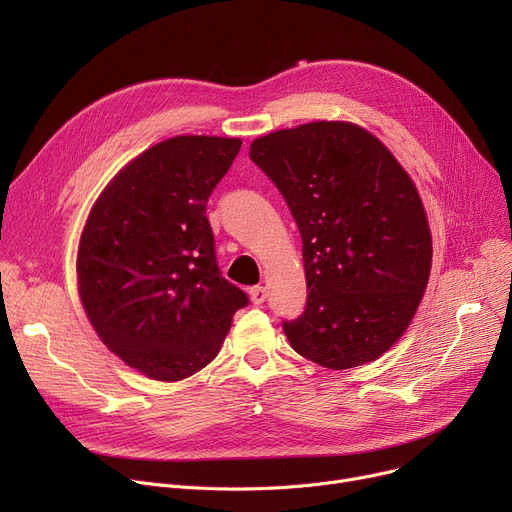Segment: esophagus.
<instances>
[{
    "label": "esophagus",
    "instance_id": "esophagus-1",
    "mask_svg": "<svg viewBox=\"0 0 512 512\" xmlns=\"http://www.w3.org/2000/svg\"><path fill=\"white\" fill-rule=\"evenodd\" d=\"M249 294H251L253 305H261V303L265 301V297H267V292H265L263 286H253V288L249 290Z\"/></svg>",
    "mask_w": 512,
    "mask_h": 512
}]
</instances>
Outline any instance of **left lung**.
<instances>
[{"instance_id":"left-lung-1","label":"left lung","mask_w":512,"mask_h":512,"mask_svg":"<svg viewBox=\"0 0 512 512\" xmlns=\"http://www.w3.org/2000/svg\"><path fill=\"white\" fill-rule=\"evenodd\" d=\"M303 238L305 311L282 321L294 351L328 369L384 355L432 270L423 203L394 155L351 122H311L251 143Z\"/></svg>"}]
</instances>
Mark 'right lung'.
Wrapping results in <instances>:
<instances>
[{
    "instance_id": "right-lung-1",
    "label": "right lung",
    "mask_w": 512,
    "mask_h": 512,
    "mask_svg": "<svg viewBox=\"0 0 512 512\" xmlns=\"http://www.w3.org/2000/svg\"><path fill=\"white\" fill-rule=\"evenodd\" d=\"M240 139L174 137L132 159L93 205L80 236V301L97 336L151 380L178 382L220 353L249 305L222 278L207 201Z\"/></svg>"
}]
</instances>
